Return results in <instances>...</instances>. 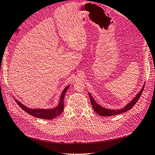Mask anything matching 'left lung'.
Segmentation results:
<instances>
[{
  "mask_svg": "<svg viewBox=\"0 0 155 155\" xmlns=\"http://www.w3.org/2000/svg\"><path fill=\"white\" fill-rule=\"evenodd\" d=\"M144 87L143 86V87H142V89H141L140 91L137 94V95H136L135 97L132 99V101L131 102H130L125 107L122 109V110H108V109H105L103 107H101V106L98 105L95 101H94V99L92 97V96L89 93V97L91 99V103L92 107L93 108V110H95V111L97 114L100 115V116H114V115L124 113V112L128 111L130 110V109L132 108L133 106H134L136 104V103H137L138 99H140V96L142 93V91H143V90H144Z\"/></svg>",
  "mask_w": 155,
  "mask_h": 155,
  "instance_id": "left-lung-1",
  "label": "left lung"
}]
</instances>
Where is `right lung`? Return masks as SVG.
<instances>
[{
  "label": "right lung",
  "mask_w": 155,
  "mask_h": 155,
  "mask_svg": "<svg viewBox=\"0 0 155 155\" xmlns=\"http://www.w3.org/2000/svg\"><path fill=\"white\" fill-rule=\"evenodd\" d=\"M69 86L66 87L64 89L63 92L62 93L61 97H60V104L57 106V107L54 109H50V110H32V109H29L25 107V105H23L22 104H21L17 100H15L17 104L19 105V107L27 113L35 117L41 118V119H45V120H51L54 119V117L59 116L60 114H62V112L64 110V98L65 93L66 91L68 89Z\"/></svg>",
  "instance_id": "right-lung-1"
}]
</instances>
